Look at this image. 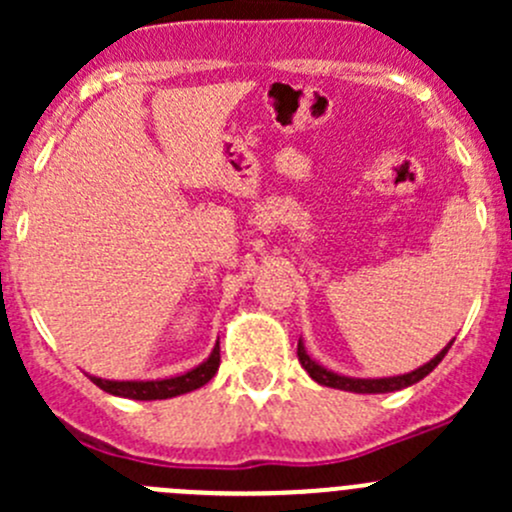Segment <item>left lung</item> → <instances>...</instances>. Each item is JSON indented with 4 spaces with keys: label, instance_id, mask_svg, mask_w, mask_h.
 Here are the masks:
<instances>
[{
    "label": "left lung",
    "instance_id": "8db88e82",
    "mask_svg": "<svg viewBox=\"0 0 512 512\" xmlns=\"http://www.w3.org/2000/svg\"><path fill=\"white\" fill-rule=\"evenodd\" d=\"M451 344H448V347H443L441 352H438L431 361H428V364L418 366L416 371H409V374H401V376H384V379H352V376L334 374V371L319 366L317 361H314L312 356L307 354L302 339H299V344H297V356H299V364L304 366V371H307V374L312 376L317 384L332 386V389H342V391H354V394H389V391L406 389V386L416 384V381H421L423 376L431 374V371L436 369L438 364H441L443 356L448 354Z\"/></svg>",
    "mask_w": 512,
    "mask_h": 512
}]
</instances>
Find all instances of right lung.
I'll use <instances>...</instances> for the list:
<instances>
[{"mask_svg": "<svg viewBox=\"0 0 512 512\" xmlns=\"http://www.w3.org/2000/svg\"><path fill=\"white\" fill-rule=\"evenodd\" d=\"M220 366V344H215L213 354L195 369L185 371L180 376H170V379H156V381H111V379H98V376H89L91 381L103 389L106 394L123 396V399H136V401H156V399H173V396L188 394V391L200 389L208 384L215 376Z\"/></svg>", "mask_w": 512, "mask_h": 512, "instance_id": "1", "label": "right lung"}]
</instances>
